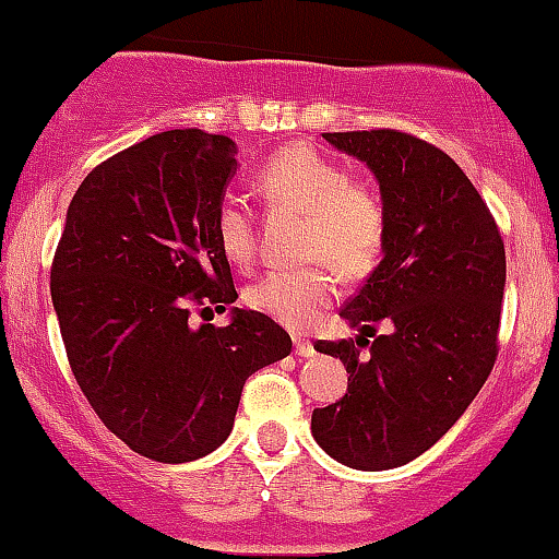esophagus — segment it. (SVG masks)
<instances>
[{
    "instance_id": "34e87169",
    "label": "esophagus",
    "mask_w": 559,
    "mask_h": 559,
    "mask_svg": "<svg viewBox=\"0 0 559 559\" xmlns=\"http://www.w3.org/2000/svg\"><path fill=\"white\" fill-rule=\"evenodd\" d=\"M296 356L301 358H312L314 356V345L309 340H296Z\"/></svg>"
}]
</instances>
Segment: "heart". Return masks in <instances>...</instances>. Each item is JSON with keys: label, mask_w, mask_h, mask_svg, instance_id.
<instances>
[{"label": "heart", "mask_w": 559, "mask_h": 559, "mask_svg": "<svg viewBox=\"0 0 559 559\" xmlns=\"http://www.w3.org/2000/svg\"><path fill=\"white\" fill-rule=\"evenodd\" d=\"M255 190L272 206L304 214V258L325 261L342 277H364L385 241V206L374 187L309 143L274 152L255 174ZM217 241L230 263L255 258V217L239 201L217 209ZM334 280L318 266L269 272L247 290V304L287 329H309L334 304Z\"/></svg>", "instance_id": "b5f03b06"}]
</instances>
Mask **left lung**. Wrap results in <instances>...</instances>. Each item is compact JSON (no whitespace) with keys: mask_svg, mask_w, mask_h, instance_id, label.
<instances>
[{"mask_svg":"<svg viewBox=\"0 0 559 559\" xmlns=\"http://www.w3.org/2000/svg\"><path fill=\"white\" fill-rule=\"evenodd\" d=\"M323 138L374 174L385 241L340 312L356 340L314 345L350 378L340 402L314 407L312 438L347 467H402L460 421L495 367L506 247L465 170L432 143L396 130ZM378 319L389 335H373Z\"/></svg>","mask_w":559,"mask_h":559,"instance_id":"1","label":"left lung"}]
</instances>
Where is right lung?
Wrapping results in <instances>:
<instances>
[{
    "label": "right lung",
    "mask_w": 559,
    "mask_h": 559,
    "mask_svg": "<svg viewBox=\"0 0 559 559\" xmlns=\"http://www.w3.org/2000/svg\"><path fill=\"white\" fill-rule=\"evenodd\" d=\"M228 135L168 130L81 181L51 269V298L75 380L105 427L165 465L212 454L234 429L247 378L290 353L255 309L192 325L190 307L236 301L217 241L234 179Z\"/></svg>",
    "instance_id": "right-lung-1"
}]
</instances>
